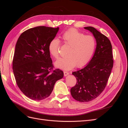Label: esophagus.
Listing matches in <instances>:
<instances>
[{
    "mask_svg": "<svg viewBox=\"0 0 128 128\" xmlns=\"http://www.w3.org/2000/svg\"><path fill=\"white\" fill-rule=\"evenodd\" d=\"M64 76H67V75H69V72H64Z\"/></svg>",
    "mask_w": 128,
    "mask_h": 128,
    "instance_id": "1",
    "label": "esophagus"
}]
</instances>
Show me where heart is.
I'll list each match as a JSON object with an SVG mask.
<instances>
[{"label":"heart","instance_id":"1","mask_svg":"<svg viewBox=\"0 0 128 128\" xmlns=\"http://www.w3.org/2000/svg\"><path fill=\"white\" fill-rule=\"evenodd\" d=\"M64 43L70 47L67 58L60 59L55 62V66L64 70H69L76 66L80 68L86 64L92 58L96 48V42L91 35H85L76 29H70L62 35ZM60 42L54 38L50 42L48 50L50 54L57 59L59 57Z\"/></svg>","mask_w":128,"mask_h":128}]
</instances>
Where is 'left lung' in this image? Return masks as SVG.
Here are the masks:
<instances>
[{
  "instance_id": "1",
  "label": "left lung",
  "mask_w": 128,
  "mask_h": 128,
  "mask_svg": "<svg viewBox=\"0 0 128 128\" xmlns=\"http://www.w3.org/2000/svg\"><path fill=\"white\" fill-rule=\"evenodd\" d=\"M93 34L96 40L94 56L84 68L72 74L77 82L70 89L74 99L88 102L96 99L105 88L113 66L112 46L108 38L92 26L84 27Z\"/></svg>"
}]
</instances>
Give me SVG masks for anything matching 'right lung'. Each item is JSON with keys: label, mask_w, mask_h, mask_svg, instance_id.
I'll return each mask as SVG.
<instances>
[{"label": "right lung", "mask_w": 128, "mask_h": 128, "mask_svg": "<svg viewBox=\"0 0 128 128\" xmlns=\"http://www.w3.org/2000/svg\"><path fill=\"white\" fill-rule=\"evenodd\" d=\"M39 26L23 32L18 38L13 60V70L19 88L34 100H42L52 93L64 72L53 68L48 45L59 31Z\"/></svg>", "instance_id": "obj_1"}]
</instances>
